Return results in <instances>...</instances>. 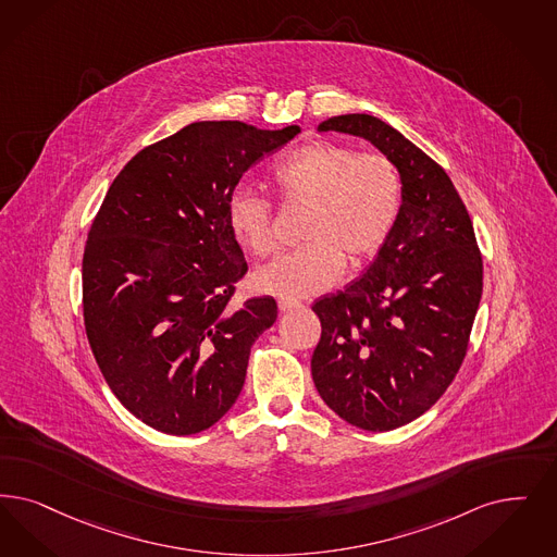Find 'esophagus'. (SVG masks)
I'll use <instances>...</instances> for the list:
<instances>
[{
  "mask_svg": "<svg viewBox=\"0 0 557 557\" xmlns=\"http://www.w3.org/2000/svg\"><path fill=\"white\" fill-rule=\"evenodd\" d=\"M302 305L298 300H288V298H280L277 300V309L282 312L294 311V309H300Z\"/></svg>",
  "mask_w": 557,
  "mask_h": 557,
  "instance_id": "esophagus-1",
  "label": "esophagus"
}]
</instances>
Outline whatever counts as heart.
<instances>
[{"label":"heart","mask_w":557,"mask_h":557,"mask_svg":"<svg viewBox=\"0 0 557 557\" xmlns=\"http://www.w3.org/2000/svg\"><path fill=\"white\" fill-rule=\"evenodd\" d=\"M273 184L286 205L309 207L302 238L311 245L288 252L255 273L259 292L302 298L334 286L346 263L360 268L389 238L401 209L398 168L381 153H362L330 140H312L292 151L275 170ZM234 238L255 257L273 250L269 200L236 190L227 202Z\"/></svg>","instance_id":"obj_1"}]
</instances>
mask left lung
Instances as JSON below:
<instances>
[{"label": "left lung", "mask_w": 557, "mask_h": 557, "mask_svg": "<svg viewBox=\"0 0 557 557\" xmlns=\"http://www.w3.org/2000/svg\"><path fill=\"white\" fill-rule=\"evenodd\" d=\"M319 133L369 140L400 172L401 209L367 271L314 305L311 358L323 401L346 423L392 431L424 414L456 377L483 294L467 207L444 168L375 115L346 113Z\"/></svg>", "instance_id": "8db88e82"}]
</instances>
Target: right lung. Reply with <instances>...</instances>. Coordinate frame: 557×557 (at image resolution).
<instances>
[{"label": "right lung", "mask_w": 557, "mask_h": 557, "mask_svg": "<svg viewBox=\"0 0 557 557\" xmlns=\"http://www.w3.org/2000/svg\"><path fill=\"white\" fill-rule=\"evenodd\" d=\"M300 126L195 122L124 165L90 225L83 311L115 398L168 435H195L238 400L271 296L234 305L245 255L227 202L248 168Z\"/></svg>", "instance_id": "1"}]
</instances>
